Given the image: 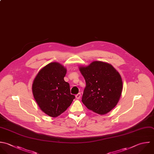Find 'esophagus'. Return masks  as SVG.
Instances as JSON below:
<instances>
[{"label": "esophagus", "instance_id": "obj_1", "mask_svg": "<svg viewBox=\"0 0 154 154\" xmlns=\"http://www.w3.org/2000/svg\"><path fill=\"white\" fill-rule=\"evenodd\" d=\"M75 96H76V98L77 99H79L81 98V94L80 93H79L77 94Z\"/></svg>", "mask_w": 154, "mask_h": 154}]
</instances>
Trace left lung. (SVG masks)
I'll use <instances>...</instances> for the list:
<instances>
[{"label": "left lung", "instance_id": "1", "mask_svg": "<svg viewBox=\"0 0 154 154\" xmlns=\"http://www.w3.org/2000/svg\"><path fill=\"white\" fill-rule=\"evenodd\" d=\"M79 69L86 82L82 103L97 114H107L117 105L122 94L123 82L120 73L110 64L99 61L79 66Z\"/></svg>", "mask_w": 154, "mask_h": 154}]
</instances>
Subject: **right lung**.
<instances>
[{"mask_svg": "<svg viewBox=\"0 0 154 154\" xmlns=\"http://www.w3.org/2000/svg\"><path fill=\"white\" fill-rule=\"evenodd\" d=\"M66 73L63 65L52 62L43 67L33 81L34 97L41 110L50 117L61 115L75 98L70 94L69 84L64 79Z\"/></svg>", "mask_w": 154, "mask_h": 154, "instance_id": "add662e5", "label": "right lung"}]
</instances>
